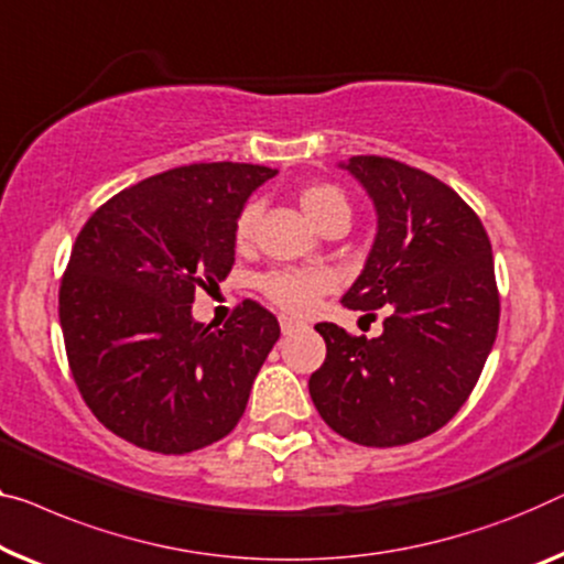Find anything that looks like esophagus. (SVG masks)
Returning a JSON list of instances; mask_svg holds the SVG:
<instances>
[{"mask_svg":"<svg viewBox=\"0 0 564 564\" xmlns=\"http://www.w3.org/2000/svg\"><path fill=\"white\" fill-rule=\"evenodd\" d=\"M299 326H304V324L299 322V318H293V316H281V332H283V334L296 332Z\"/></svg>","mask_w":564,"mask_h":564,"instance_id":"obj_1","label":"esophagus"}]
</instances>
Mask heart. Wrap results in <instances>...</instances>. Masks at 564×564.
I'll list each match as a JSON object with an SVG mask.
<instances>
[{
    "label": "heart",
    "mask_w": 564,
    "mask_h": 564,
    "mask_svg": "<svg viewBox=\"0 0 564 564\" xmlns=\"http://www.w3.org/2000/svg\"><path fill=\"white\" fill-rule=\"evenodd\" d=\"M304 213L318 228H329L334 220H349L351 209L347 195L334 184H308L299 195ZM258 220V205H246L235 220L232 238L238 246H246L253 235ZM258 289L265 293L268 301L291 314H306L318 304L324 293L334 289V275L318 268H271L258 279Z\"/></svg>",
    "instance_id": "heart-1"
}]
</instances>
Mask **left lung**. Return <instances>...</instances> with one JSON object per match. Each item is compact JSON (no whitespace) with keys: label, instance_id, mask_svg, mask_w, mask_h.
<instances>
[{"label":"left lung","instance_id":"left-lung-1","mask_svg":"<svg viewBox=\"0 0 564 564\" xmlns=\"http://www.w3.org/2000/svg\"><path fill=\"white\" fill-rule=\"evenodd\" d=\"M377 209L367 265L341 304L388 308L377 339L316 324L324 365L311 400L351 443L392 448L425 438L464 408L499 329L491 240L458 192L390 156H351Z\"/></svg>","mask_w":564,"mask_h":564}]
</instances>
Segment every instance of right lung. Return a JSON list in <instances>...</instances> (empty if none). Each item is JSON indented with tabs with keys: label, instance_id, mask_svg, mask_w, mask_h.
<instances>
[{
	"label": "right lung",
	"instance_id": "right-lung-1",
	"mask_svg": "<svg viewBox=\"0 0 564 564\" xmlns=\"http://www.w3.org/2000/svg\"><path fill=\"white\" fill-rule=\"evenodd\" d=\"M271 176L238 162L176 166L104 202L75 238L57 296L65 355L119 438L176 456L225 438L246 413L279 318L248 299L213 329L192 301L230 273L235 220Z\"/></svg>",
	"mask_w": 564,
	"mask_h": 564
}]
</instances>
